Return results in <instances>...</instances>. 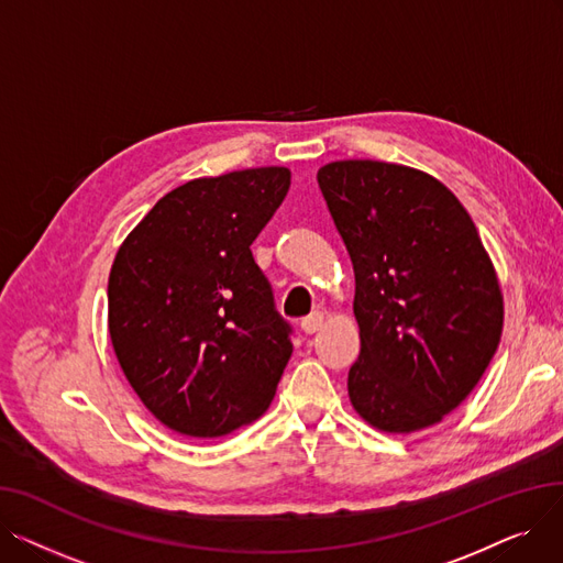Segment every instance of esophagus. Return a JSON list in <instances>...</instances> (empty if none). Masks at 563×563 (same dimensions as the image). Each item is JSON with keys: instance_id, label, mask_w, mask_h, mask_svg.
Listing matches in <instances>:
<instances>
[{"instance_id": "obj_1", "label": "esophagus", "mask_w": 563, "mask_h": 563, "mask_svg": "<svg viewBox=\"0 0 563 563\" xmlns=\"http://www.w3.org/2000/svg\"><path fill=\"white\" fill-rule=\"evenodd\" d=\"M321 327H323V314L314 312V314H310V317L301 323V331H303V335H314V333L321 331Z\"/></svg>"}]
</instances>
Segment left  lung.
Segmentation results:
<instances>
[{"label":"left lung","instance_id":"left-lung-1","mask_svg":"<svg viewBox=\"0 0 563 563\" xmlns=\"http://www.w3.org/2000/svg\"><path fill=\"white\" fill-rule=\"evenodd\" d=\"M317 183L356 274L349 399L378 431L433 427L475 390L501 338L505 299L482 236L418 168L342 159Z\"/></svg>","mask_w":563,"mask_h":563}]
</instances>
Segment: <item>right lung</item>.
Masks as SVG:
<instances>
[{
  "mask_svg": "<svg viewBox=\"0 0 563 563\" xmlns=\"http://www.w3.org/2000/svg\"><path fill=\"white\" fill-rule=\"evenodd\" d=\"M285 166L168 191L125 236L109 274V335L143 406L168 429L219 438L269 408L289 323L251 244L287 196Z\"/></svg>",
  "mask_w": 563,
  "mask_h": 563,
  "instance_id": "right-lung-1",
  "label": "right lung"
}]
</instances>
